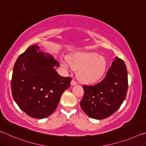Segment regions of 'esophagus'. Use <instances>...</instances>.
<instances>
[{
    "label": "esophagus",
    "instance_id": "obj_1",
    "mask_svg": "<svg viewBox=\"0 0 146 146\" xmlns=\"http://www.w3.org/2000/svg\"><path fill=\"white\" fill-rule=\"evenodd\" d=\"M71 86H75V85L77 84V83H76L75 80H71Z\"/></svg>",
    "mask_w": 146,
    "mask_h": 146
}]
</instances>
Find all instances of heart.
<instances>
[{
	"instance_id": "obj_1",
	"label": "heart",
	"mask_w": 146,
	"mask_h": 146,
	"mask_svg": "<svg viewBox=\"0 0 146 146\" xmlns=\"http://www.w3.org/2000/svg\"><path fill=\"white\" fill-rule=\"evenodd\" d=\"M65 68L77 70V76L80 80L87 84L97 82L102 77L107 68L105 58L97 53L90 51H79L72 54L69 59L62 61Z\"/></svg>"
}]
</instances>
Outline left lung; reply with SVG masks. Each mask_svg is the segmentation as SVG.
Here are the masks:
<instances>
[{
	"mask_svg": "<svg viewBox=\"0 0 146 146\" xmlns=\"http://www.w3.org/2000/svg\"><path fill=\"white\" fill-rule=\"evenodd\" d=\"M82 87L84 95L80 106L86 114L98 120L110 117L117 111L126 97L128 80L124 62L116 56L100 82Z\"/></svg>",
	"mask_w": 146,
	"mask_h": 146,
	"instance_id": "obj_1",
	"label": "left lung"
}]
</instances>
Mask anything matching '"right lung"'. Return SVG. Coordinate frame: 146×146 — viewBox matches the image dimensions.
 I'll use <instances>...</instances> for the list:
<instances>
[{"mask_svg": "<svg viewBox=\"0 0 146 146\" xmlns=\"http://www.w3.org/2000/svg\"><path fill=\"white\" fill-rule=\"evenodd\" d=\"M55 67H59L57 60L34 45L15 64L12 96L19 108L32 118L40 119L52 114L62 94L70 86L71 78L59 75Z\"/></svg>", "mask_w": 146, "mask_h": 146, "instance_id": "right-lung-1", "label": "right lung"}]
</instances>
